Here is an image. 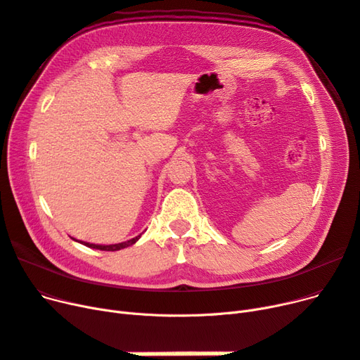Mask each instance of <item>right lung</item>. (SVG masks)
<instances>
[{
  "label": "right lung",
  "instance_id": "obj_1",
  "mask_svg": "<svg viewBox=\"0 0 360 360\" xmlns=\"http://www.w3.org/2000/svg\"><path fill=\"white\" fill-rule=\"evenodd\" d=\"M139 237H141V236H138V237H135V238H132V240H129V241L119 243V244H112V245H98V244H89V243H82V244L86 245V247H91V248L104 250V252H116V250H122V248H124V247L132 245L134 243H136V241L139 240Z\"/></svg>",
  "mask_w": 360,
  "mask_h": 360
}]
</instances>
